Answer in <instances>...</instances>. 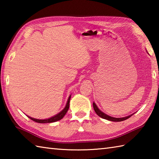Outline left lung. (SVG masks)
I'll return each mask as SVG.
<instances>
[{"label":"left lung","mask_w":159,"mask_h":159,"mask_svg":"<svg viewBox=\"0 0 159 159\" xmlns=\"http://www.w3.org/2000/svg\"><path fill=\"white\" fill-rule=\"evenodd\" d=\"M93 109L95 111V112L96 113V114L99 117L103 118V119H105L107 120H109V121H124V120H126L128 118H130L134 114H132L130 116H128L127 117H120V118H116V117H111L109 116H108V115L105 114L104 113L102 112L98 107L96 106V104H95V102H93Z\"/></svg>","instance_id":"1"}]
</instances>
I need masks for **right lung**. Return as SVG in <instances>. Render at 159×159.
<instances>
[{
    "mask_svg": "<svg viewBox=\"0 0 159 159\" xmlns=\"http://www.w3.org/2000/svg\"><path fill=\"white\" fill-rule=\"evenodd\" d=\"M70 98H71V95L70 96V97L68 98V100H67V102L66 103V105L65 107V108L59 112L58 114L55 115V116L51 117L48 118V119H46V120H38V119H35V118H33L31 117L28 116L29 118L32 120L33 121H35V122L38 123H41V124H45V123H52V122H55V121H59L60 120H61L62 118L65 116V115L66 114V113L67 112V111L69 109L70 107Z\"/></svg>",
    "mask_w": 159,
    "mask_h": 159,
    "instance_id": "right-lung-1",
    "label": "right lung"
}]
</instances>
